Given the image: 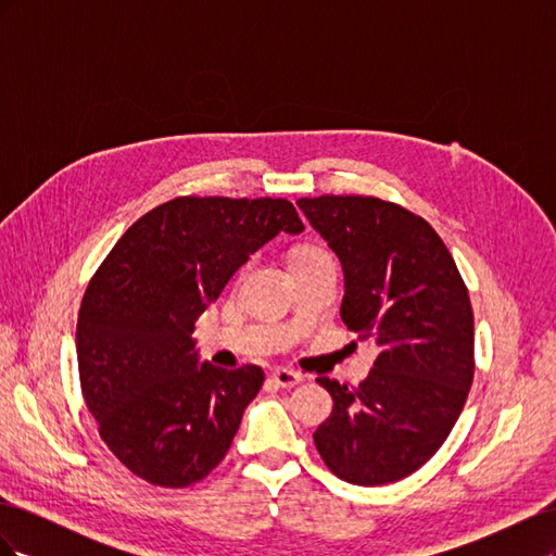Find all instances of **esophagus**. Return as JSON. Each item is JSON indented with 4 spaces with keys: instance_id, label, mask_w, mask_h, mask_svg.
<instances>
[{
    "instance_id": "1",
    "label": "esophagus",
    "mask_w": 556,
    "mask_h": 556,
    "mask_svg": "<svg viewBox=\"0 0 556 556\" xmlns=\"http://www.w3.org/2000/svg\"><path fill=\"white\" fill-rule=\"evenodd\" d=\"M271 380L282 387V390H292V387L304 382V374H296V371H288V368H278V371L271 374Z\"/></svg>"
}]
</instances>
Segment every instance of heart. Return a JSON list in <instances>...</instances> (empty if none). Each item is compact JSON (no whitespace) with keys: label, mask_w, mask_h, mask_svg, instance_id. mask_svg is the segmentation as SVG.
<instances>
[{"label":"heart","mask_w":556,"mask_h":556,"mask_svg":"<svg viewBox=\"0 0 556 556\" xmlns=\"http://www.w3.org/2000/svg\"><path fill=\"white\" fill-rule=\"evenodd\" d=\"M315 255H325V252H319V250H311V248H308V250H301L294 260H301V257H315Z\"/></svg>","instance_id":"b5f03b06"}]
</instances>
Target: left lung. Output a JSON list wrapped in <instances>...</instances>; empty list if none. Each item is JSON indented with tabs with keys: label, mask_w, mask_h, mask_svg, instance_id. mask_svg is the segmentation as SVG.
<instances>
[{
	"label": "left lung",
	"mask_w": 556,
	"mask_h": 556,
	"mask_svg": "<svg viewBox=\"0 0 556 556\" xmlns=\"http://www.w3.org/2000/svg\"><path fill=\"white\" fill-rule=\"evenodd\" d=\"M296 206L343 266L341 319L378 345L357 390L317 382L333 410L313 433L319 457L352 484L406 478L450 435L473 382V311L433 227L376 197H315Z\"/></svg>",
	"instance_id": "8db88e82"
}]
</instances>
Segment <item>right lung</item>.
Masks as SVG:
<instances>
[{
	"label": "right lung",
	"instance_id": "1",
	"mask_svg": "<svg viewBox=\"0 0 556 556\" xmlns=\"http://www.w3.org/2000/svg\"><path fill=\"white\" fill-rule=\"evenodd\" d=\"M304 231L288 199L178 197L139 217L83 296V396L131 473L188 486L223 462L264 371L201 362L194 323L278 233Z\"/></svg>",
	"mask_w": 556,
	"mask_h": 556
}]
</instances>
